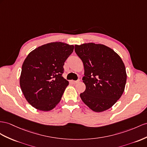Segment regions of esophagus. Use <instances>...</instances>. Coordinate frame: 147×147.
I'll list each match as a JSON object with an SVG mask.
<instances>
[{
  "instance_id": "esophagus-1",
  "label": "esophagus",
  "mask_w": 147,
  "mask_h": 147,
  "mask_svg": "<svg viewBox=\"0 0 147 147\" xmlns=\"http://www.w3.org/2000/svg\"><path fill=\"white\" fill-rule=\"evenodd\" d=\"M79 81H80V80H78L77 81H73V80H72V81H71V82L72 84H76V83H78Z\"/></svg>"
}]
</instances>
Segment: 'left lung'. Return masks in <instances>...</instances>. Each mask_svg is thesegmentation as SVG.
<instances>
[{"label": "left lung", "mask_w": 147, "mask_h": 147, "mask_svg": "<svg viewBox=\"0 0 147 147\" xmlns=\"http://www.w3.org/2000/svg\"><path fill=\"white\" fill-rule=\"evenodd\" d=\"M74 51L83 63L86 85L80 94L84 103L94 112L111 108L125 89L127 74L121 58L104 45L93 43L76 45Z\"/></svg>", "instance_id": "8db88e82"}]
</instances>
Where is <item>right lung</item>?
Returning <instances> with one entry per match:
<instances>
[{"label":"right lung","mask_w":147,"mask_h":147,"mask_svg":"<svg viewBox=\"0 0 147 147\" xmlns=\"http://www.w3.org/2000/svg\"><path fill=\"white\" fill-rule=\"evenodd\" d=\"M74 46L53 42L30 53L22 65L20 85L25 99L37 109L48 111L56 107L69 82L64 78L63 65Z\"/></svg>","instance_id":"obj_1"}]
</instances>
